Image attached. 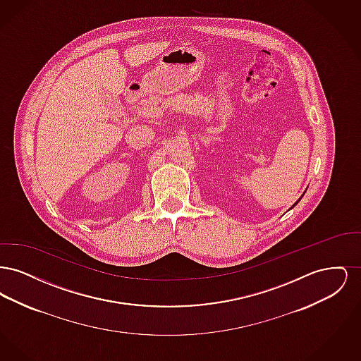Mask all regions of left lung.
<instances>
[{"mask_svg": "<svg viewBox=\"0 0 361 361\" xmlns=\"http://www.w3.org/2000/svg\"><path fill=\"white\" fill-rule=\"evenodd\" d=\"M295 204H298V202H296V203H295ZM295 204H293V206H295Z\"/></svg>", "mask_w": 361, "mask_h": 361, "instance_id": "obj_1", "label": "left lung"}]
</instances>
